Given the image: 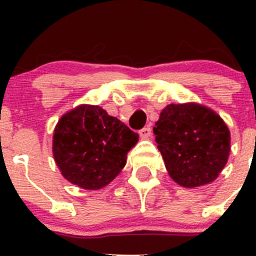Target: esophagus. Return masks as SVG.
<instances>
[{"label":"esophagus","mask_w":256,"mask_h":256,"mask_svg":"<svg viewBox=\"0 0 256 256\" xmlns=\"http://www.w3.org/2000/svg\"><path fill=\"white\" fill-rule=\"evenodd\" d=\"M140 136H141L144 140L150 138V136H151V128H150V126H144V128H142V130H140Z\"/></svg>","instance_id":"34e87169"}]
</instances>
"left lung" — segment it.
<instances>
[{"instance_id":"obj_1","label":"left lung","mask_w":256,"mask_h":256,"mask_svg":"<svg viewBox=\"0 0 256 256\" xmlns=\"http://www.w3.org/2000/svg\"><path fill=\"white\" fill-rule=\"evenodd\" d=\"M154 133L165 168L180 186L194 188L208 184L227 164L230 130L206 106L196 102L165 106Z\"/></svg>"}]
</instances>
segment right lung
Here are the masks:
<instances>
[{
    "label": "right lung",
    "mask_w": 256,
    "mask_h": 256,
    "mask_svg": "<svg viewBox=\"0 0 256 256\" xmlns=\"http://www.w3.org/2000/svg\"><path fill=\"white\" fill-rule=\"evenodd\" d=\"M138 134L97 105H79L58 119L52 154L62 177L84 190L108 186L126 162Z\"/></svg>",
    "instance_id": "1"
}]
</instances>
